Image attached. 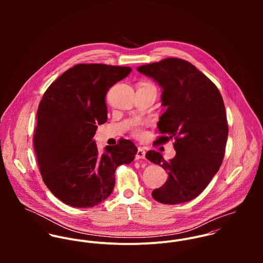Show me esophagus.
<instances>
[{
    "label": "esophagus",
    "mask_w": 263,
    "mask_h": 263,
    "mask_svg": "<svg viewBox=\"0 0 263 263\" xmlns=\"http://www.w3.org/2000/svg\"><path fill=\"white\" fill-rule=\"evenodd\" d=\"M146 158V151L144 148H138L137 151V155H136V159H145Z\"/></svg>",
    "instance_id": "34e87169"
}]
</instances>
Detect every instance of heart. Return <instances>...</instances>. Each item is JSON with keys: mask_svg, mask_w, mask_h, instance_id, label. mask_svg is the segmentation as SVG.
I'll list each match as a JSON object with an SVG mask.
<instances>
[{"mask_svg": "<svg viewBox=\"0 0 263 263\" xmlns=\"http://www.w3.org/2000/svg\"><path fill=\"white\" fill-rule=\"evenodd\" d=\"M144 123L143 122H141V121H135L134 123H133V128H134V132H135V134L136 135H141V126L143 125Z\"/></svg>", "mask_w": 263, "mask_h": 263, "instance_id": "1", "label": "heart"}]
</instances>
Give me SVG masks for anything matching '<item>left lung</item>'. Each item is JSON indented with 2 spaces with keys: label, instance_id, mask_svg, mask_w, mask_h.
<instances>
[{
  "label": "left lung",
  "instance_id": "1",
  "mask_svg": "<svg viewBox=\"0 0 263 263\" xmlns=\"http://www.w3.org/2000/svg\"><path fill=\"white\" fill-rule=\"evenodd\" d=\"M162 88V105L157 142L174 139L176 155L169 162L156 151L146 158L168 172L163 186L154 189L155 200L177 204L195 198L219 171L228 140L225 105L217 86L193 65L168 58L137 69Z\"/></svg>",
  "mask_w": 263,
  "mask_h": 263
}]
</instances>
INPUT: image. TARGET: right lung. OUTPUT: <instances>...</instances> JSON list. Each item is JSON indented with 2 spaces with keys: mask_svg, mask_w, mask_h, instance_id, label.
<instances>
[{
  "mask_svg": "<svg viewBox=\"0 0 263 263\" xmlns=\"http://www.w3.org/2000/svg\"><path fill=\"white\" fill-rule=\"evenodd\" d=\"M129 67L79 64L47 88L38 106L33 145L43 182L64 203L92 208L106 199L115 170L135 160L137 147L120 140L100 155L93 137L107 120L105 96Z\"/></svg>",
  "mask_w": 263,
  "mask_h": 263,
  "instance_id": "add662e5",
  "label": "right lung"
}]
</instances>
